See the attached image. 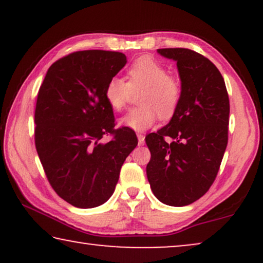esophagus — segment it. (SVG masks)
<instances>
[{
	"label": "esophagus",
	"instance_id": "esophagus-1",
	"mask_svg": "<svg viewBox=\"0 0 263 263\" xmlns=\"http://www.w3.org/2000/svg\"><path fill=\"white\" fill-rule=\"evenodd\" d=\"M138 140H139V145L140 146L145 145V136H143L142 134H138Z\"/></svg>",
	"mask_w": 263,
	"mask_h": 263
}]
</instances>
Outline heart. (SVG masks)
<instances>
[{
	"instance_id": "1",
	"label": "heart",
	"mask_w": 263,
	"mask_h": 263,
	"mask_svg": "<svg viewBox=\"0 0 263 263\" xmlns=\"http://www.w3.org/2000/svg\"><path fill=\"white\" fill-rule=\"evenodd\" d=\"M128 82L122 78H111L105 86V99L114 110L121 111L127 105L132 91L141 89L134 107L121 118L123 127L143 132L152 127L159 116L168 118L175 114L182 96L181 84L156 60L140 57L129 67Z\"/></svg>"
}]
</instances>
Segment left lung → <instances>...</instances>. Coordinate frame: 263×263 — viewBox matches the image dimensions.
I'll use <instances>...</instances> for the list:
<instances>
[{"label": "left lung", "instance_id": "8db88e82", "mask_svg": "<svg viewBox=\"0 0 263 263\" xmlns=\"http://www.w3.org/2000/svg\"><path fill=\"white\" fill-rule=\"evenodd\" d=\"M177 62L182 96L170 122L146 136L147 178L168 206L195 202L213 184L228 146L230 102L218 68L193 50L158 49Z\"/></svg>", "mask_w": 263, "mask_h": 263}]
</instances>
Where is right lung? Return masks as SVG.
Listing matches in <instances>:
<instances>
[{"instance_id":"1","label":"right lung","mask_w":263,"mask_h":263,"mask_svg":"<svg viewBox=\"0 0 263 263\" xmlns=\"http://www.w3.org/2000/svg\"><path fill=\"white\" fill-rule=\"evenodd\" d=\"M127 63L124 53L85 50L49 68L39 88L34 141L46 177L57 195L78 208L110 199L120 171L138 146L134 130L115 129L105 86ZM114 139L100 142L104 135Z\"/></svg>"}]
</instances>
